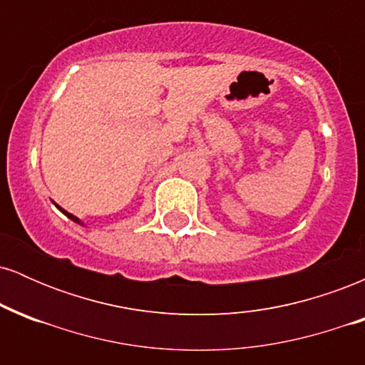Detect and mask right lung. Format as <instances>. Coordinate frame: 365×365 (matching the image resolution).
<instances>
[{
  "mask_svg": "<svg viewBox=\"0 0 365 365\" xmlns=\"http://www.w3.org/2000/svg\"><path fill=\"white\" fill-rule=\"evenodd\" d=\"M58 209H60V211L63 212V215H65V216H68V217H70V220H72V221H75V223H81V220H78V217H77V216H73V215H72V212L65 211V209H61L60 206H58Z\"/></svg>",
  "mask_w": 365,
  "mask_h": 365,
  "instance_id": "obj_1",
  "label": "right lung"
}]
</instances>
